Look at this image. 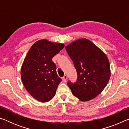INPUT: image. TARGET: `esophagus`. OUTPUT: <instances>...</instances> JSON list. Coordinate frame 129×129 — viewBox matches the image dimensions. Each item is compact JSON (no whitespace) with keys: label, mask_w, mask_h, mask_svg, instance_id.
<instances>
[{"label":"esophagus","mask_w":129,"mask_h":129,"mask_svg":"<svg viewBox=\"0 0 129 129\" xmlns=\"http://www.w3.org/2000/svg\"><path fill=\"white\" fill-rule=\"evenodd\" d=\"M67 79H68V77L67 76H66V75H65L64 77H62V80H63V81H64V82H65L67 81Z\"/></svg>","instance_id":"obj_1"}]
</instances>
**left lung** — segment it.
<instances>
[{"instance_id":"left-lung-1","label":"left lung","mask_w":129,"mask_h":129,"mask_svg":"<svg viewBox=\"0 0 129 129\" xmlns=\"http://www.w3.org/2000/svg\"><path fill=\"white\" fill-rule=\"evenodd\" d=\"M77 72L75 84L68 86L73 95L81 101L94 99L108 84L111 72L106 54L88 39L81 38L65 47Z\"/></svg>"}]
</instances>
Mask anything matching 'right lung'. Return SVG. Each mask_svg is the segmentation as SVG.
<instances>
[{
	"label": "right lung",
	"instance_id": "obj_1",
	"mask_svg": "<svg viewBox=\"0 0 129 129\" xmlns=\"http://www.w3.org/2000/svg\"><path fill=\"white\" fill-rule=\"evenodd\" d=\"M64 47V44L46 39L37 41L28 51L21 68L25 88L35 99L47 102L53 99L61 81L52 58Z\"/></svg>",
	"mask_w": 129,
	"mask_h": 129
}]
</instances>
